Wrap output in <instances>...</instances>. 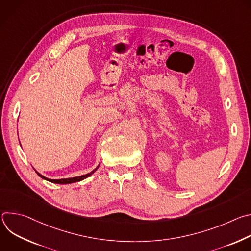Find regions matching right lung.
<instances>
[{
	"mask_svg": "<svg viewBox=\"0 0 251 251\" xmlns=\"http://www.w3.org/2000/svg\"><path fill=\"white\" fill-rule=\"evenodd\" d=\"M100 165V164H99ZM99 165L93 170V171H91L90 173H88V174H86V175H82V176H74V177H67V178H58V180H51V178H49V177H47V176H43L42 174H40L39 172H37V174L42 177V178H44V180H46V181H49V182H50V183H54V184H62V185H65V184H71V183H76V182H79V181H82V180H84V178H86V177H88V176H90L98 168H99Z\"/></svg>",
	"mask_w": 251,
	"mask_h": 251,
	"instance_id": "1",
	"label": "right lung"
}]
</instances>
